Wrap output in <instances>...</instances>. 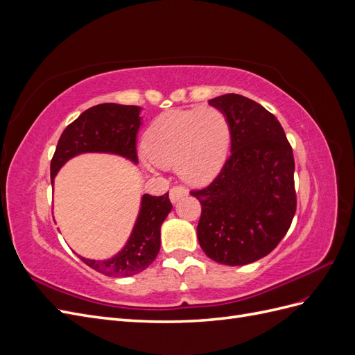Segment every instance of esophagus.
<instances>
[{
  "label": "esophagus",
  "mask_w": 355,
  "mask_h": 355,
  "mask_svg": "<svg viewBox=\"0 0 355 355\" xmlns=\"http://www.w3.org/2000/svg\"><path fill=\"white\" fill-rule=\"evenodd\" d=\"M188 196V189H185L184 187H175L170 189V201L171 202H178L182 197H187Z\"/></svg>",
  "instance_id": "34e87169"
}]
</instances>
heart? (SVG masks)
I'll return each mask as SVG.
<instances>
[{"label":"heart","mask_w":355,"mask_h":355,"mask_svg":"<svg viewBox=\"0 0 355 355\" xmlns=\"http://www.w3.org/2000/svg\"><path fill=\"white\" fill-rule=\"evenodd\" d=\"M230 144V124L218 108L171 110L161 114L145 133L144 166L149 171L175 166L180 179L202 185L222 170Z\"/></svg>","instance_id":"1"}]
</instances>
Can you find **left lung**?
Wrapping results in <instances>:
<instances>
[{"instance_id":"8db88e82","label":"left lung","mask_w":355,"mask_h":355,"mask_svg":"<svg viewBox=\"0 0 355 355\" xmlns=\"http://www.w3.org/2000/svg\"><path fill=\"white\" fill-rule=\"evenodd\" d=\"M209 105L227 116L231 155L207 188L191 192L201 202L197 237L214 262L247 265L271 253L293 220V151L262 105L235 93Z\"/></svg>"}]
</instances>
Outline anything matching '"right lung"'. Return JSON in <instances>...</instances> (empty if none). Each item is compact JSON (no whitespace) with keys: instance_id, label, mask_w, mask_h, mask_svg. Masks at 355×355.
I'll list each match as a JSON object with an SVG mask.
<instances>
[{"instance_id":"1","label":"right lung","mask_w":355,"mask_h":355,"mask_svg":"<svg viewBox=\"0 0 355 355\" xmlns=\"http://www.w3.org/2000/svg\"><path fill=\"white\" fill-rule=\"evenodd\" d=\"M142 108L135 105L101 103L84 111L63 130L51 159V184L58 171L81 154H111L137 163L136 137L142 125ZM173 209L168 194L141 197L137 216L123 249L110 259H80L103 275L132 277L154 262L159 252L161 225Z\"/></svg>"}]
</instances>
